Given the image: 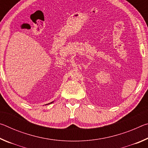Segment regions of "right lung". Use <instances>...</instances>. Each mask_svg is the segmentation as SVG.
<instances>
[{
  "mask_svg": "<svg viewBox=\"0 0 148 148\" xmlns=\"http://www.w3.org/2000/svg\"><path fill=\"white\" fill-rule=\"evenodd\" d=\"M54 101H53V102H50V103H48V104H45V105H48V104H51V103H53Z\"/></svg>",
  "mask_w": 148,
  "mask_h": 148,
  "instance_id": "add662e5",
  "label": "right lung"
}]
</instances>
